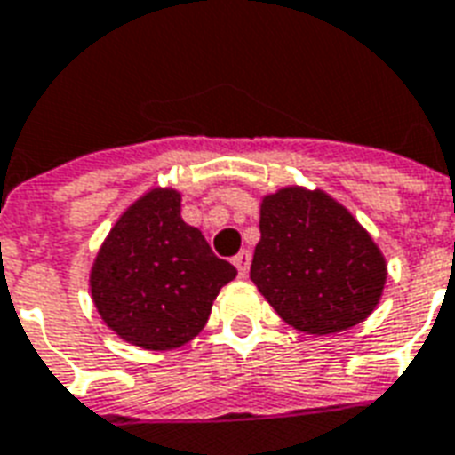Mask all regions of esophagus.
Masks as SVG:
<instances>
[{"label": "esophagus", "instance_id": "34e87169", "mask_svg": "<svg viewBox=\"0 0 455 455\" xmlns=\"http://www.w3.org/2000/svg\"><path fill=\"white\" fill-rule=\"evenodd\" d=\"M232 264L237 266V273H240L242 278H247L249 266H251V251H247V249H242L240 254L232 259Z\"/></svg>", "mask_w": 455, "mask_h": 455}]
</instances>
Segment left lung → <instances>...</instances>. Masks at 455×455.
Listing matches in <instances>:
<instances>
[{
    "label": "left lung",
    "mask_w": 455,
    "mask_h": 455,
    "mask_svg": "<svg viewBox=\"0 0 455 455\" xmlns=\"http://www.w3.org/2000/svg\"><path fill=\"white\" fill-rule=\"evenodd\" d=\"M259 230L249 278L290 326L326 336L374 312L384 256L338 201L299 187L280 189L261 204Z\"/></svg>",
    "instance_id": "left-lung-1"
}]
</instances>
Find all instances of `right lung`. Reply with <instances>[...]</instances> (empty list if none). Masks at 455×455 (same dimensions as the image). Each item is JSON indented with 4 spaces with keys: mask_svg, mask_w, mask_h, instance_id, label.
Listing matches in <instances>:
<instances>
[{
    "mask_svg": "<svg viewBox=\"0 0 455 455\" xmlns=\"http://www.w3.org/2000/svg\"><path fill=\"white\" fill-rule=\"evenodd\" d=\"M237 268L180 215V194L156 189L129 208L102 244L91 292L102 321L146 350H172L206 326Z\"/></svg>",
    "mask_w": 455,
    "mask_h": 455,
    "instance_id": "1",
    "label": "right lung"
}]
</instances>
